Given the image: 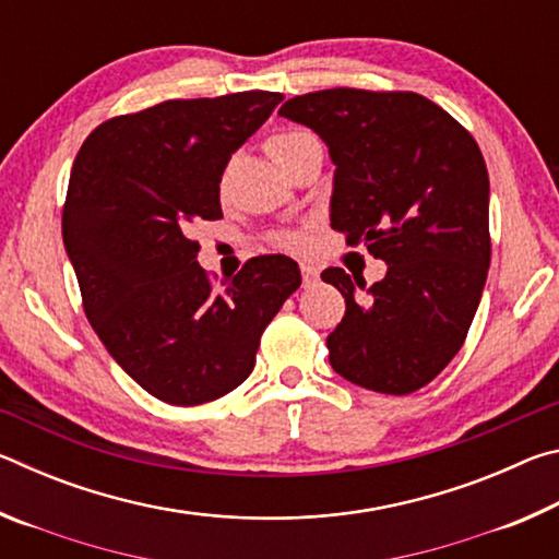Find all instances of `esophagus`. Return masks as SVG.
<instances>
[{"instance_id":"34e87169","label":"esophagus","mask_w":559,"mask_h":559,"mask_svg":"<svg viewBox=\"0 0 559 559\" xmlns=\"http://www.w3.org/2000/svg\"><path fill=\"white\" fill-rule=\"evenodd\" d=\"M300 276H302V286L313 288L320 281V271L316 266H310V263H300Z\"/></svg>"}]
</instances>
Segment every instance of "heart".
<instances>
[{
	"label": "heart",
	"mask_w": 559,
	"mask_h": 559,
	"mask_svg": "<svg viewBox=\"0 0 559 559\" xmlns=\"http://www.w3.org/2000/svg\"><path fill=\"white\" fill-rule=\"evenodd\" d=\"M266 150H269V155L288 173V169L296 167L300 159H306L313 153H320V143L313 132H308V130H281V132H276V135H271L266 140ZM273 241L283 246V249H298V246L302 243V234L300 231H278L276 236H273Z\"/></svg>",
	"instance_id": "b5f03b06"
}]
</instances>
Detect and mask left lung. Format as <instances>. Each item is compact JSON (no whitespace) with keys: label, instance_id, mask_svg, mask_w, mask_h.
Wrapping results in <instances>:
<instances>
[{"label":"left lung","instance_id":"8db88e82","mask_svg":"<svg viewBox=\"0 0 559 559\" xmlns=\"http://www.w3.org/2000/svg\"><path fill=\"white\" fill-rule=\"evenodd\" d=\"M278 116L325 140L335 163L330 224L386 263L370 288L343 269L323 271L345 298L328 335L330 365L372 392L421 390L461 349L490 266L488 169L476 140L412 91H316Z\"/></svg>","mask_w":559,"mask_h":559}]
</instances>
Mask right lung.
<instances>
[{
    "label": "right lung",
    "instance_id": "1",
    "mask_svg": "<svg viewBox=\"0 0 559 559\" xmlns=\"http://www.w3.org/2000/svg\"><path fill=\"white\" fill-rule=\"evenodd\" d=\"M281 100L271 91L165 100L100 122L73 159L61 231L83 310L112 359L167 404L236 390L300 286L298 263L269 253L216 290L189 239L194 222L222 219L224 167Z\"/></svg>",
    "mask_w": 559,
    "mask_h": 559
}]
</instances>
